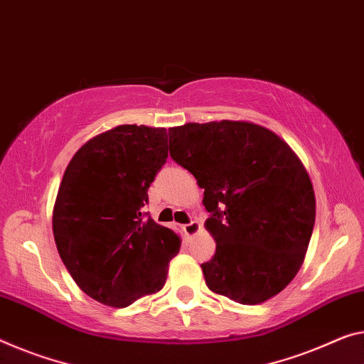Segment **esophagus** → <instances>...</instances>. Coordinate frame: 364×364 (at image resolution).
<instances>
[{
	"mask_svg": "<svg viewBox=\"0 0 364 364\" xmlns=\"http://www.w3.org/2000/svg\"><path fill=\"white\" fill-rule=\"evenodd\" d=\"M200 229H201L200 223L198 221H192V223H188V225L183 226V232H186L188 237H192V236H195V234L200 232Z\"/></svg>",
	"mask_w": 364,
	"mask_h": 364,
	"instance_id": "obj_1",
	"label": "esophagus"
}]
</instances>
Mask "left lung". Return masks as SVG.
<instances>
[{"mask_svg": "<svg viewBox=\"0 0 364 364\" xmlns=\"http://www.w3.org/2000/svg\"><path fill=\"white\" fill-rule=\"evenodd\" d=\"M169 153L197 178L216 240L206 287L239 304L282 293L299 272L316 221L311 177L268 128L220 120L169 128Z\"/></svg>", "mask_w": 364, "mask_h": 364, "instance_id": "obj_1", "label": "left lung"}]
</instances>
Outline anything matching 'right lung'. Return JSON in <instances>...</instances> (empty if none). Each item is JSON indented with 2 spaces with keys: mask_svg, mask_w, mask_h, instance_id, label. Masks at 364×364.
Here are the masks:
<instances>
[{
  "mask_svg": "<svg viewBox=\"0 0 364 364\" xmlns=\"http://www.w3.org/2000/svg\"><path fill=\"white\" fill-rule=\"evenodd\" d=\"M167 159L161 127L119 125L86 141L61 178L53 237L77 287L105 306L127 307L163 289L181 236L141 216Z\"/></svg>",
  "mask_w": 364,
  "mask_h": 364,
  "instance_id": "1",
  "label": "right lung"
}]
</instances>
